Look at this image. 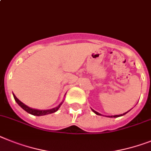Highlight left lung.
Wrapping results in <instances>:
<instances>
[{
	"mask_svg": "<svg viewBox=\"0 0 151 151\" xmlns=\"http://www.w3.org/2000/svg\"><path fill=\"white\" fill-rule=\"evenodd\" d=\"M92 111H93V112H94L95 114H97V115H101V114H99V113H98V112H97V111H93V110H92ZM127 112H128V111H127ZM127 112L124 113V114H121V115H114V116H111V117H113V116H114V117H118V116H123V115L126 114H127Z\"/></svg>",
	"mask_w": 151,
	"mask_h": 151,
	"instance_id": "1",
	"label": "left lung"
}]
</instances>
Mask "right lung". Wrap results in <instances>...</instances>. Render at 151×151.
<instances>
[{
	"mask_svg": "<svg viewBox=\"0 0 151 151\" xmlns=\"http://www.w3.org/2000/svg\"><path fill=\"white\" fill-rule=\"evenodd\" d=\"M13 95H14V98L15 101H16L17 104H18V105L21 107V108L24 109V110L25 111H27V112L28 113V114H32V115H35V116H43V115L49 114H52V113L56 112L58 109L60 108V105L62 104V103L58 105L57 107H55V108H53V109H50V110H46V111H40V110L32 109V108H30V107H27V106H26L25 104H23L21 101H19V100L17 99V97H16V96H15L14 93H13Z\"/></svg>",
	"mask_w": 151,
	"mask_h": 151,
	"instance_id": "obj_1",
	"label": "right lung"
}]
</instances>
